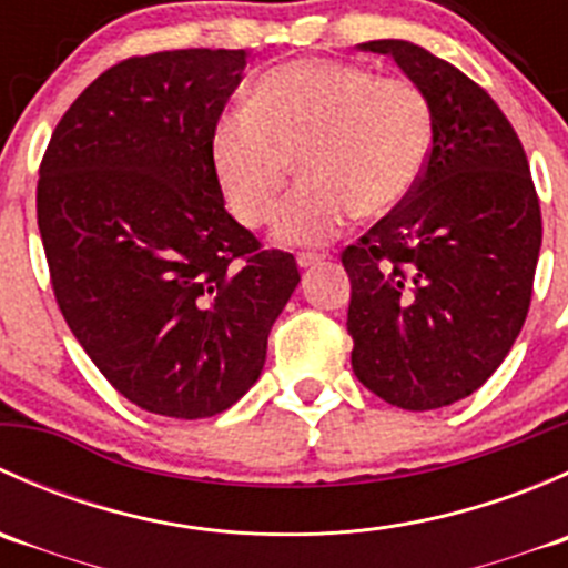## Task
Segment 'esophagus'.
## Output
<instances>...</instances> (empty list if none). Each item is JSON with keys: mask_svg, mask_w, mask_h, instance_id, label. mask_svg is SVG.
<instances>
[{"mask_svg": "<svg viewBox=\"0 0 568 568\" xmlns=\"http://www.w3.org/2000/svg\"><path fill=\"white\" fill-rule=\"evenodd\" d=\"M321 261H324V255H321V252H300V255H296V263H300V268L318 266Z\"/></svg>", "mask_w": 568, "mask_h": 568, "instance_id": "1", "label": "esophagus"}]
</instances>
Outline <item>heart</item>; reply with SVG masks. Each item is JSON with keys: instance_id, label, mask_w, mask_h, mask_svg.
Instances as JSON below:
<instances>
[{"instance_id": "b5f03b06", "label": "heart", "mask_w": 568, "mask_h": 568, "mask_svg": "<svg viewBox=\"0 0 568 568\" xmlns=\"http://www.w3.org/2000/svg\"><path fill=\"white\" fill-rule=\"evenodd\" d=\"M434 145V114L412 79L337 60H296L252 84L247 104L216 120L211 170L227 211L261 227L296 164L302 183L277 216L283 244H324L352 214H390L417 189Z\"/></svg>"}]
</instances>
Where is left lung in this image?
<instances>
[{
    "label": "left lung",
    "instance_id": "obj_1",
    "mask_svg": "<svg viewBox=\"0 0 568 568\" xmlns=\"http://www.w3.org/2000/svg\"><path fill=\"white\" fill-rule=\"evenodd\" d=\"M426 93L434 145L415 192L343 250L354 376L409 412L478 390L528 318L541 209L517 131L484 88L409 40H368Z\"/></svg>",
    "mask_w": 568,
    "mask_h": 568
}]
</instances>
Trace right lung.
<instances>
[{
	"label": "right lung",
	"mask_w": 568,
	"mask_h": 568,
	"mask_svg": "<svg viewBox=\"0 0 568 568\" xmlns=\"http://www.w3.org/2000/svg\"><path fill=\"white\" fill-rule=\"evenodd\" d=\"M244 49L129 57L62 114L40 162L38 227L68 326L140 409L214 417L261 376L300 285L225 211L211 131Z\"/></svg>",
	"instance_id": "1"
}]
</instances>
